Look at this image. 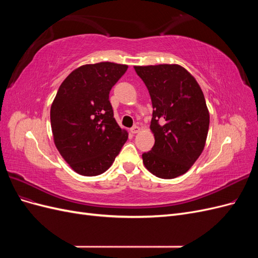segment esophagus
Listing matches in <instances>:
<instances>
[{
  "label": "esophagus",
  "mask_w": 258,
  "mask_h": 258,
  "mask_svg": "<svg viewBox=\"0 0 258 258\" xmlns=\"http://www.w3.org/2000/svg\"><path fill=\"white\" fill-rule=\"evenodd\" d=\"M130 131H131V134H134V135L139 134V132H140V127H138V126H134V127H132V128L130 129Z\"/></svg>",
  "instance_id": "obj_1"
}]
</instances>
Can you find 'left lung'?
<instances>
[{"label": "left lung", "mask_w": 258, "mask_h": 258, "mask_svg": "<svg viewBox=\"0 0 258 258\" xmlns=\"http://www.w3.org/2000/svg\"><path fill=\"white\" fill-rule=\"evenodd\" d=\"M153 104L152 150L142 155L151 173L174 178L186 173L204 151L210 115L195 77L178 64L135 67Z\"/></svg>", "instance_id": "left-lung-1"}]
</instances>
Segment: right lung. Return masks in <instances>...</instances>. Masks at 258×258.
Masks as SVG:
<instances>
[{
  "label": "right lung",
  "instance_id": "1",
  "mask_svg": "<svg viewBox=\"0 0 258 258\" xmlns=\"http://www.w3.org/2000/svg\"><path fill=\"white\" fill-rule=\"evenodd\" d=\"M127 69L113 62L86 64L60 85L50 107L51 130L57 150L76 173L105 172L127 141L108 100Z\"/></svg>",
  "mask_w": 258,
  "mask_h": 258
}]
</instances>
